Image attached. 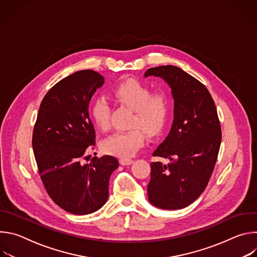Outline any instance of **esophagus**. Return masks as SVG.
<instances>
[{
	"label": "esophagus",
	"mask_w": 257,
	"mask_h": 257,
	"mask_svg": "<svg viewBox=\"0 0 257 257\" xmlns=\"http://www.w3.org/2000/svg\"><path fill=\"white\" fill-rule=\"evenodd\" d=\"M120 163L123 166H129V165H131L133 163V160H131V159H121Z\"/></svg>",
	"instance_id": "esophagus-1"
}]
</instances>
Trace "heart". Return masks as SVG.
Here are the masks:
<instances>
[{
    "mask_svg": "<svg viewBox=\"0 0 257 257\" xmlns=\"http://www.w3.org/2000/svg\"><path fill=\"white\" fill-rule=\"evenodd\" d=\"M113 95L120 103L134 111L131 125L135 128L108 136L102 143V150L108 155L129 158L135 155L143 144L142 130L150 137H156L164 130L171 112L170 97L163 92L153 94L148 86L134 79L125 80L115 86ZM91 115L98 128L107 129L109 105L105 99L96 98L93 101Z\"/></svg>",
    "mask_w": 257,
    "mask_h": 257,
    "instance_id": "obj_1",
    "label": "heart"
}]
</instances>
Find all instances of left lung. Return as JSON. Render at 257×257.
Segmentation results:
<instances>
[{
    "mask_svg": "<svg viewBox=\"0 0 257 257\" xmlns=\"http://www.w3.org/2000/svg\"><path fill=\"white\" fill-rule=\"evenodd\" d=\"M164 79L172 89L174 120L169 134L154 151L168 164H151L150 202L163 209L184 208L205 189L212 174L222 130L207 88L182 69L167 65L151 68L144 77Z\"/></svg>",
    "mask_w": 257,
    "mask_h": 257,
    "instance_id": "8db88e82",
    "label": "left lung"
}]
</instances>
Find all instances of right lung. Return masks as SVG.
Masks as SVG:
<instances>
[{"label": "right lung", "instance_id": "add662e5", "mask_svg": "<svg viewBox=\"0 0 257 257\" xmlns=\"http://www.w3.org/2000/svg\"><path fill=\"white\" fill-rule=\"evenodd\" d=\"M104 78L92 70L77 71L45 95L33 129L32 149L50 197L73 214H89L106 202L108 181L119 167L112 156L82 160L94 145L88 105Z\"/></svg>", "mask_w": 257, "mask_h": 257}]
</instances>
